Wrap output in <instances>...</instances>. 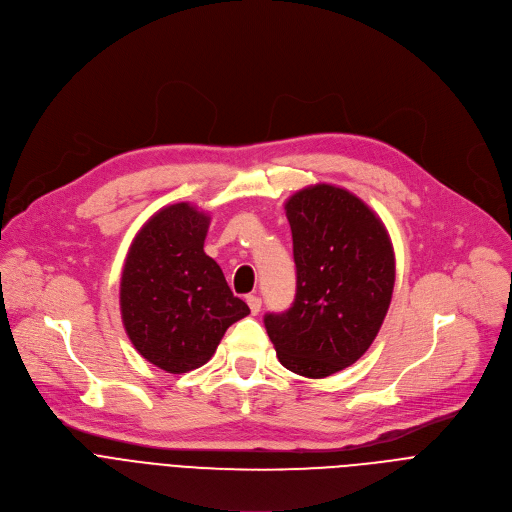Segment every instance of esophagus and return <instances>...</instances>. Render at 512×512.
<instances>
[{"instance_id":"1","label":"esophagus","mask_w":512,"mask_h":512,"mask_svg":"<svg viewBox=\"0 0 512 512\" xmlns=\"http://www.w3.org/2000/svg\"><path fill=\"white\" fill-rule=\"evenodd\" d=\"M247 304H249L253 314H257L261 310V298L259 296H247Z\"/></svg>"}]
</instances>
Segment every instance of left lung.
<instances>
[{
	"instance_id": "1",
	"label": "left lung",
	"mask_w": 512,
	"mask_h": 512,
	"mask_svg": "<svg viewBox=\"0 0 512 512\" xmlns=\"http://www.w3.org/2000/svg\"><path fill=\"white\" fill-rule=\"evenodd\" d=\"M285 216L296 300L263 322L287 371L324 379L377 338L393 296L395 253L381 218L344 188L308 186L285 202Z\"/></svg>"
}]
</instances>
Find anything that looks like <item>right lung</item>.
Wrapping results in <instances>:
<instances>
[{
  "mask_svg": "<svg viewBox=\"0 0 512 512\" xmlns=\"http://www.w3.org/2000/svg\"><path fill=\"white\" fill-rule=\"evenodd\" d=\"M210 216L188 202L158 210L135 235L121 273V320L135 350L166 373L210 360L227 328L249 314L204 253Z\"/></svg>",
  "mask_w": 512,
  "mask_h": 512,
  "instance_id": "obj_1",
  "label": "right lung"
}]
</instances>
